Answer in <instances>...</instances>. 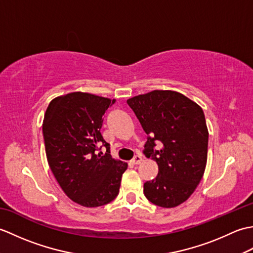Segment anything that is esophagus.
Instances as JSON below:
<instances>
[{
  "label": "esophagus",
  "mask_w": 253,
  "mask_h": 253,
  "mask_svg": "<svg viewBox=\"0 0 253 253\" xmlns=\"http://www.w3.org/2000/svg\"><path fill=\"white\" fill-rule=\"evenodd\" d=\"M141 161H142L141 154H137V155H135V158H133V159L131 160V163H132V164H135V165H137V164H140V163H141Z\"/></svg>",
  "instance_id": "esophagus-1"
}]
</instances>
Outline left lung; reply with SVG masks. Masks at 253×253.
<instances>
[{"label": "left lung", "instance_id": "left-lung-1", "mask_svg": "<svg viewBox=\"0 0 253 253\" xmlns=\"http://www.w3.org/2000/svg\"><path fill=\"white\" fill-rule=\"evenodd\" d=\"M127 103L148 135L143 153L159 165L158 176L144 182V196L158 207L179 206L196 190L206 169L209 132L202 109L170 90H154Z\"/></svg>", "mask_w": 253, "mask_h": 253}]
</instances>
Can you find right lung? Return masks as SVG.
Here are the masks:
<instances>
[{"mask_svg":"<svg viewBox=\"0 0 253 253\" xmlns=\"http://www.w3.org/2000/svg\"><path fill=\"white\" fill-rule=\"evenodd\" d=\"M115 102L73 92L52 100L45 112L42 131L47 163L63 191L83 207L114 200L127 169L126 163L112 158L110 143L101 135L103 116Z\"/></svg>","mask_w":253,"mask_h":253,"instance_id":"1","label":"right lung"}]
</instances>
